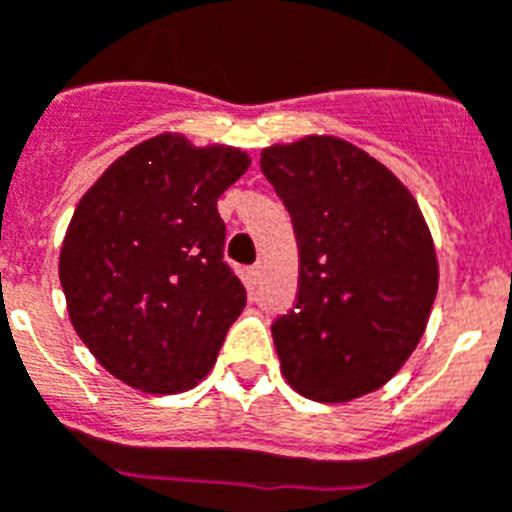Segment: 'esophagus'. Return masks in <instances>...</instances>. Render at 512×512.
<instances>
[{"label": "esophagus", "instance_id": "1", "mask_svg": "<svg viewBox=\"0 0 512 512\" xmlns=\"http://www.w3.org/2000/svg\"><path fill=\"white\" fill-rule=\"evenodd\" d=\"M248 276H251L253 284H259V279H261V264H253L251 269H248Z\"/></svg>", "mask_w": 512, "mask_h": 512}]
</instances>
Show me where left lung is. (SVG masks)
<instances>
[{"instance_id":"8db88e82","label":"left lung","mask_w":512,"mask_h":512,"mask_svg":"<svg viewBox=\"0 0 512 512\" xmlns=\"http://www.w3.org/2000/svg\"><path fill=\"white\" fill-rule=\"evenodd\" d=\"M261 172L299 243L297 304L271 325L281 373L322 403L381 388L419 345L439 287L414 195L335 137L274 144L261 152Z\"/></svg>"}]
</instances>
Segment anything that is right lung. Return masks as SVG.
I'll return each instance as SVG.
<instances>
[{
	"label": "right lung",
	"instance_id": "1",
	"mask_svg": "<svg viewBox=\"0 0 512 512\" xmlns=\"http://www.w3.org/2000/svg\"><path fill=\"white\" fill-rule=\"evenodd\" d=\"M236 147L159 134L86 192L60 248L70 322L126 386L182 393L215 365L246 289L223 261L218 198L248 170Z\"/></svg>",
	"mask_w": 512,
	"mask_h": 512
}]
</instances>
